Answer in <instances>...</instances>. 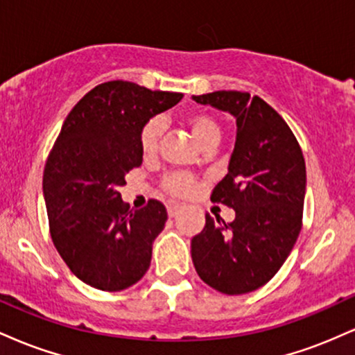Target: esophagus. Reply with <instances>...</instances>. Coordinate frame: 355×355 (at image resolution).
Wrapping results in <instances>:
<instances>
[{
  "mask_svg": "<svg viewBox=\"0 0 355 355\" xmlns=\"http://www.w3.org/2000/svg\"><path fill=\"white\" fill-rule=\"evenodd\" d=\"M180 210H182V205H180V203H177V202H170L168 205H166L168 217H175V215H177Z\"/></svg>",
  "mask_w": 355,
  "mask_h": 355,
  "instance_id": "esophagus-1",
  "label": "esophagus"
}]
</instances>
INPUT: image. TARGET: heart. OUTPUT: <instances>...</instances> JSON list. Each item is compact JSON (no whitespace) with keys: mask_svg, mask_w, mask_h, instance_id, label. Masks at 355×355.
<instances>
[{"mask_svg":"<svg viewBox=\"0 0 355 355\" xmlns=\"http://www.w3.org/2000/svg\"><path fill=\"white\" fill-rule=\"evenodd\" d=\"M191 135L198 141L203 150L210 146H217L222 137V126L215 116L209 113L197 112L191 113L187 120ZM165 125L160 118H150L140 130V148L145 155H153L158 150L160 138L164 135ZM162 187L166 193L178 198H187L197 190V178L187 172H172L168 173L162 182Z\"/></svg>","mask_w":355,"mask_h":355,"instance_id":"obj_1","label":"heart"}]
</instances>
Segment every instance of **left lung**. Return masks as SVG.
<instances>
[{"label": "left lung", "instance_id": "left-lung-1", "mask_svg": "<svg viewBox=\"0 0 355 355\" xmlns=\"http://www.w3.org/2000/svg\"><path fill=\"white\" fill-rule=\"evenodd\" d=\"M237 120L229 173L211 202L235 210L230 223L205 215L191 239V260L207 285L229 295L266 285L284 266L302 229L305 162L299 141L270 105L247 92L193 96Z\"/></svg>", "mask_w": 355, "mask_h": 355}]
</instances>
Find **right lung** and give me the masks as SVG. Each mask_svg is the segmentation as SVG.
Wrapping results in <instances>:
<instances>
[{"label": "right lung", "mask_w": 355, "mask_h": 355, "mask_svg": "<svg viewBox=\"0 0 355 355\" xmlns=\"http://www.w3.org/2000/svg\"><path fill=\"white\" fill-rule=\"evenodd\" d=\"M182 96L123 80L101 83L68 113L48 155L43 195L51 240L73 274L98 291H123L148 270L166 209L148 200L133 211L118 190L144 162L141 126Z\"/></svg>", "instance_id": "right-lung-1"}]
</instances>
